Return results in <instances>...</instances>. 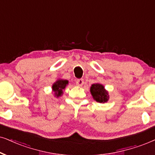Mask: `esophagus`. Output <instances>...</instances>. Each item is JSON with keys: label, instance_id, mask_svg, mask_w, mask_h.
<instances>
[{"label": "esophagus", "instance_id": "34e87169", "mask_svg": "<svg viewBox=\"0 0 155 155\" xmlns=\"http://www.w3.org/2000/svg\"><path fill=\"white\" fill-rule=\"evenodd\" d=\"M76 85L79 86H81L84 84V79H77L76 81Z\"/></svg>", "mask_w": 155, "mask_h": 155}]
</instances>
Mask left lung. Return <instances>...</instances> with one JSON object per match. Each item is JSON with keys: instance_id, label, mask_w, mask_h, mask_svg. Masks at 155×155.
I'll list each match as a JSON object with an SVG mask.
<instances>
[{"instance_id": "8db88e82", "label": "left lung", "mask_w": 155, "mask_h": 155, "mask_svg": "<svg viewBox=\"0 0 155 155\" xmlns=\"http://www.w3.org/2000/svg\"><path fill=\"white\" fill-rule=\"evenodd\" d=\"M90 92L93 98L97 102L104 104L108 102L109 100L108 91L106 90L104 86L101 84L96 83L92 84L90 88Z\"/></svg>"}]
</instances>
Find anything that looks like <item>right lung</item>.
Listing matches in <instances>:
<instances>
[{"instance_id": "obj_1", "label": "right lung", "mask_w": 155, "mask_h": 155, "mask_svg": "<svg viewBox=\"0 0 155 155\" xmlns=\"http://www.w3.org/2000/svg\"><path fill=\"white\" fill-rule=\"evenodd\" d=\"M69 84V81L65 79H57L56 81L52 84V92L54 93V97L59 98L62 96L64 90L67 87V86Z\"/></svg>"}]
</instances>
